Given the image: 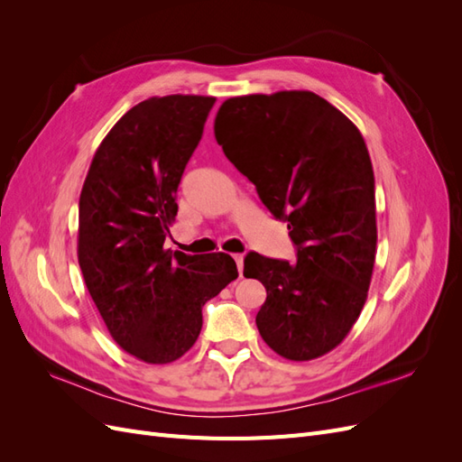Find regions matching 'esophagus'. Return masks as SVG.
Returning a JSON list of instances; mask_svg holds the SVG:
<instances>
[{
    "label": "esophagus",
    "mask_w": 462,
    "mask_h": 462,
    "mask_svg": "<svg viewBox=\"0 0 462 462\" xmlns=\"http://www.w3.org/2000/svg\"><path fill=\"white\" fill-rule=\"evenodd\" d=\"M233 258L236 262V268H239V273H243V262H245L243 254H233Z\"/></svg>",
    "instance_id": "obj_1"
}]
</instances>
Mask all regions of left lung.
<instances>
[{
  "mask_svg": "<svg viewBox=\"0 0 462 462\" xmlns=\"http://www.w3.org/2000/svg\"><path fill=\"white\" fill-rule=\"evenodd\" d=\"M214 133L260 200L287 221L297 262L248 253L265 287L262 339L287 360L333 351L358 319L375 262L374 170L356 125L310 90L235 96Z\"/></svg>",
  "mask_w": 462,
  "mask_h": 462,
  "instance_id": "left-lung-1",
  "label": "left lung"
}]
</instances>
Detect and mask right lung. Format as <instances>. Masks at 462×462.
Returning a JSON list of instances; mask_svg holds the SVG:
<instances>
[{"label":"right lung","mask_w":462,"mask_h":462,"mask_svg":"<svg viewBox=\"0 0 462 462\" xmlns=\"http://www.w3.org/2000/svg\"><path fill=\"white\" fill-rule=\"evenodd\" d=\"M214 96H153L97 146L79 200V265L114 341L148 365H170L197 343L202 306L239 277L226 253L163 248L177 189Z\"/></svg>","instance_id":"right-lung-1"}]
</instances>
